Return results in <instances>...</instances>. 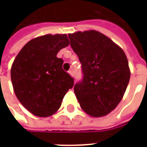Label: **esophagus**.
<instances>
[{
	"mask_svg": "<svg viewBox=\"0 0 147 147\" xmlns=\"http://www.w3.org/2000/svg\"><path fill=\"white\" fill-rule=\"evenodd\" d=\"M69 75H70V76L73 77V76H74V71H73V70H70V71H69Z\"/></svg>",
	"mask_w": 147,
	"mask_h": 147,
	"instance_id": "obj_1",
	"label": "esophagus"
}]
</instances>
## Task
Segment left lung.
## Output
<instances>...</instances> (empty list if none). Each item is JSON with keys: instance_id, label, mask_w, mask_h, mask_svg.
Listing matches in <instances>:
<instances>
[{"instance_id": "left-lung-1", "label": "left lung", "mask_w": 147, "mask_h": 147, "mask_svg": "<svg viewBox=\"0 0 147 147\" xmlns=\"http://www.w3.org/2000/svg\"><path fill=\"white\" fill-rule=\"evenodd\" d=\"M70 45L82 64L83 78L74 91L90 116L107 115L123 98L130 78L127 58L121 47L96 30L69 33Z\"/></svg>"}]
</instances>
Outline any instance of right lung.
I'll return each instance as SVG.
<instances>
[{
  "label": "right lung",
  "instance_id": "1",
  "mask_svg": "<svg viewBox=\"0 0 147 147\" xmlns=\"http://www.w3.org/2000/svg\"><path fill=\"white\" fill-rule=\"evenodd\" d=\"M66 34H47L29 41L13 62L10 77L13 91L22 105L40 117L53 115L73 87L74 79L62 69L56 56L68 47Z\"/></svg>",
  "mask_w": 147,
  "mask_h": 147
}]
</instances>
